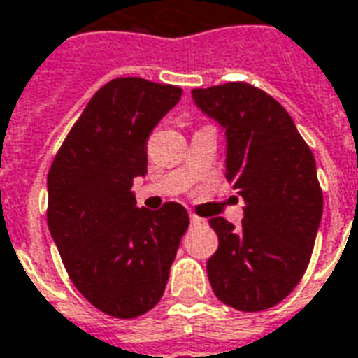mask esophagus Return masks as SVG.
I'll list each match as a JSON object with an SVG mask.
<instances>
[{"instance_id": "esophagus-1", "label": "esophagus", "mask_w": 358, "mask_h": 358, "mask_svg": "<svg viewBox=\"0 0 358 358\" xmlns=\"http://www.w3.org/2000/svg\"><path fill=\"white\" fill-rule=\"evenodd\" d=\"M201 222H204L201 216H196V214H191V224H201Z\"/></svg>"}]
</instances>
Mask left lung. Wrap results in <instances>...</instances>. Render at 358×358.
Returning a JSON list of instances; mask_svg holds the SVG:
<instances>
[{
  "label": "left lung",
  "mask_w": 358,
  "mask_h": 358,
  "mask_svg": "<svg viewBox=\"0 0 358 358\" xmlns=\"http://www.w3.org/2000/svg\"><path fill=\"white\" fill-rule=\"evenodd\" d=\"M226 128V179L245 203L240 228L208 224L218 250L206 273L216 298L241 312L278 304L306 273L324 210L312 150L277 99L245 81L193 90Z\"/></svg>",
  "instance_id": "left-lung-1"
}]
</instances>
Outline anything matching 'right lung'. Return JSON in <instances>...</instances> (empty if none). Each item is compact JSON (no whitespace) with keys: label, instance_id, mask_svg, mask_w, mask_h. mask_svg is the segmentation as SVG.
I'll return each instance as SVG.
<instances>
[{"label":"right lung","instance_id":"obj_1","mask_svg":"<svg viewBox=\"0 0 358 358\" xmlns=\"http://www.w3.org/2000/svg\"><path fill=\"white\" fill-rule=\"evenodd\" d=\"M183 90L142 78L101 87L48 171L46 220L73 287L113 317L132 320L162 300L189 214L181 204L138 208L146 144Z\"/></svg>","mask_w":358,"mask_h":358}]
</instances>
